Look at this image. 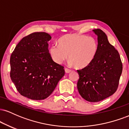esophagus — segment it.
Returning <instances> with one entry per match:
<instances>
[{
    "label": "esophagus",
    "instance_id": "34e87169",
    "mask_svg": "<svg viewBox=\"0 0 129 129\" xmlns=\"http://www.w3.org/2000/svg\"><path fill=\"white\" fill-rule=\"evenodd\" d=\"M65 72H66V73H69L72 72V70L69 69H67V68H66V69H65Z\"/></svg>",
    "mask_w": 129,
    "mask_h": 129
}]
</instances>
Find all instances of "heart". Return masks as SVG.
I'll list each match as a JSON object with an SVG mask.
<instances>
[{
	"mask_svg": "<svg viewBox=\"0 0 129 129\" xmlns=\"http://www.w3.org/2000/svg\"><path fill=\"white\" fill-rule=\"evenodd\" d=\"M59 45L50 47V54L53 60L61 63L67 58L70 66L84 69L92 62L98 49L97 41L93 37L78 34H67L58 40Z\"/></svg>",
	"mask_w": 129,
	"mask_h": 129,
	"instance_id": "obj_1",
	"label": "heart"
}]
</instances>
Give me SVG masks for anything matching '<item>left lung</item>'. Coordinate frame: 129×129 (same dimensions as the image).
I'll return each instance as SVG.
<instances>
[{
	"instance_id": "obj_1",
	"label": "left lung",
	"mask_w": 129,
	"mask_h": 129,
	"mask_svg": "<svg viewBox=\"0 0 129 129\" xmlns=\"http://www.w3.org/2000/svg\"><path fill=\"white\" fill-rule=\"evenodd\" d=\"M98 37V49L95 57L87 67L78 71L77 88L87 101L95 103L110 96L116 91L122 73L119 53L100 29L93 30Z\"/></svg>"
}]
</instances>
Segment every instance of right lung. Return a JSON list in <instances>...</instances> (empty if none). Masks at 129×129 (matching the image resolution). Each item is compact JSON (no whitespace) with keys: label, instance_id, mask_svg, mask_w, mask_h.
Wrapping results in <instances>:
<instances>
[{"label":"right lung","instance_id":"obj_1","mask_svg":"<svg viewBox=\"0 0 129 129\" xmlns=\"http://www.w3.org/2000/svg\"><path fill=\"white\" fill-rule=\"evenodd\" d=\"M51 39L45 32L30 34L18 43L10 57L11 81L20 94L31 100L49 96L64 76L63 67L49 53Z\"/></svg>","mask_w":129,"mask_h":129}]
</instances>
